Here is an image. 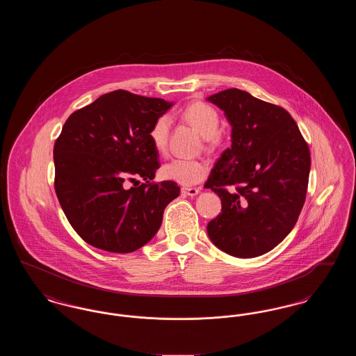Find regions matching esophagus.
Masks as SVG:
<instances>
[{
    "instance_id": "esophagus-1",
    "label": "esophagus",
    "mask_w": 356,
    "mask_h": 356,
    "mask_svg": "<svg viewBox=\"0 0 356 356\" xmlns=\"http://www.w3.org/2000/svg\"><path fill=\"white\" fill-rule=\"evenodd\" d=\"M181 192L186 195V196H196L200 193V189L199 188H188V186H183L181 188Z\"/></svg>"
}]
</instances>
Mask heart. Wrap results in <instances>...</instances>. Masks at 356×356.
Here are the masks:
<instances>
[{"label":"heart","instance_id":"heart-1","mask_svg":"<svg viewBox=\"0 0 356 356\" xmlns=\"http://www.w3.org/2000/svg\"><path fill=\"white\" fill-rule=\"evenodd\" d=\"M181 118L191 124L207 140H212L219 132V113L204 102H193L181 112ZM170 120L168 116H160L149 129V138L157 152H164L168 143ZM209 167L203 160L196 159H173L161 167V176L167 180L176 181L183 186H193L208 175Z\"/></svg>","mask_w":356,"mask_h":356}]
</instances>
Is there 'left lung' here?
<instances>
[{"label": "left lung", "instance_id": "left-lung-1", "mask_svg": "<svg viewBox=\"0 0 356 356\" xmlns=\"http://www.w3.org/2000/svg\"><path fill=\"white\" fill-rule=\"evenodd\" d=\"M207 102L220 108L232 128L231 148L205 183L221 200L220 213L207 225L208 236L236 257L267 254L292 231L303 208L308 145L286 109L245 90L225 89Z\"/></svg>", "mask_w": 356, "mask_h": 356}]
</instances>
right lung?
Listing matches in <instances>:
<instances>
[{"mask_svg": "<svg viewBox=\"0 0 356 356\" xmlns=\"http://www.w3.org/2000/svg\"><path fill=\"white\" fill-rule=\"evenodd\" d=\"M172 105L115 90L65 121L53 149L54 189L70 225L88 244L129 254L157 234L180 186L149 184L160 167L149 129ZM136 177L146 184L127 188L124 180Z\"/></svg>", "mask_w": 356, "mask_h": 356, "instance_id": "1", "label": "right lung"}]
</instances>
